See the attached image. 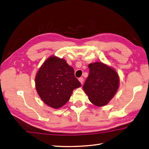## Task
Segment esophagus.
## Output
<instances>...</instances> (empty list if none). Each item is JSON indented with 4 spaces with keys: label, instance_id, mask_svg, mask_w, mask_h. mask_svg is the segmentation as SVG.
<instances>
[{
    "label": "esophagus",
    "instance_id": "esophagus-1",
    "mask_svg": "<svg viewBox=\"0 0 149 149\" xmlns=\"http://www.w3.org/2000/svg\"><path fill=\"white\" fill-rule=\"evenodd\" d=\"M79 82L81 83V84H83V82H84V78H79Z\"/></svg>",
    "mask_w": 149,
    "mask_h": 149
}]
</instances>
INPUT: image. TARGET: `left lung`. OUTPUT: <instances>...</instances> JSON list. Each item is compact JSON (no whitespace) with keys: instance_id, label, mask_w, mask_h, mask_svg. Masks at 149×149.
Returning a JSON list of instances; mask_svg holds the SVG:
<instances>
[{"instance_id":"obj_1","label":"left lung","mask_w":149,"mask_h":149,"mask_svg":"<svg viewBox=\"0 0 149 149\" xmlns=\"http://www.w3.org/2000/svg\"><path fill=\"white\" fill-rule=\"evenodd\" d=\"M88 68L89 73L83 86V90L94 105L106 106L118 90V74L114 68L102 62L89 64Z\"/></svg>"}]
</instances>
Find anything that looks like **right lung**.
I'll return each mask as SVG.
<instances>
[{
	"instance_id": "add662e5",
	"label": "right lung",
	"mask_w": 149,
	"mask_h": 149,
	"mask_svg": "<svg viewBox=\"0 0 149 149\" xmlns=\"http://www.w3.org/2000/svg\"><path fill=\"white\" fill-rule=\"evenodd\" d=\"M81 84L74 76V69L65 60L49 56L35 76V87L47 105L58 109L69 101L73 90Z\"/></svg>"
}]
</instances>
